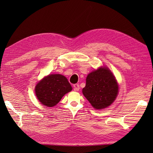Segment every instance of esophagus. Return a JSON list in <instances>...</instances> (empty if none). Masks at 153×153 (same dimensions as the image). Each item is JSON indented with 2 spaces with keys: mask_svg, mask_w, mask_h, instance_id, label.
Listing matches in <instances>:
<instances>
[{
  "mask_svg": "<svg viewBox=\"0 0 153 153\" xmlns=\"http://www.w3.org/2000/svg\"><path fill=\"white\" fill-rule=\"evenodd\" d=\"M74 90L76 91H79V84H77V83L74 84Z\"/></svg>",
  "mask_w": 153,
  "mask_h": 153,
  "instance_id": "1",
  "label": "esophagus"
}]
</instances>
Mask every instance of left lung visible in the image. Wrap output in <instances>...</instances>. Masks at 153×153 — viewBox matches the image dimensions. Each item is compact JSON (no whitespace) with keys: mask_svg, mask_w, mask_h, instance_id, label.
<instances>
[{"mask_svg":"<svg viewBox=\"0 0 153 153\" xmlns=\"http://www.w3.org/2000/svg\"><path fill=\"white\" fill-rule=\"evenodd\" d=\"M82 93L93 108L101 110L115 100L118 93V84L111 71L102 66L87 75Z\"/></svg>","mask_w":153,"mask_h":153,"instance_id":"8db88e82","label":"left lung"}]
</instances>
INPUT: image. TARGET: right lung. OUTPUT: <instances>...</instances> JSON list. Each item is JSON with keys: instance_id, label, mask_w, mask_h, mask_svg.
<instances>
[{"instance_id": "1", "label": "right lung", "mask_w": 153, "mask_h": 153, "mask_svg": "<svg viewBox=\"0 0 153 153\" xmlns=\"http://www.w3.org/2000/svg\"><path fill=\"white\" fill-rule=\"evenodd\" d=\"M71 90V86L66 77L61 74H51L37 84L35 91L42 105L53 107L60 102L65 94Z\"/></svg>"}]
</instances>
